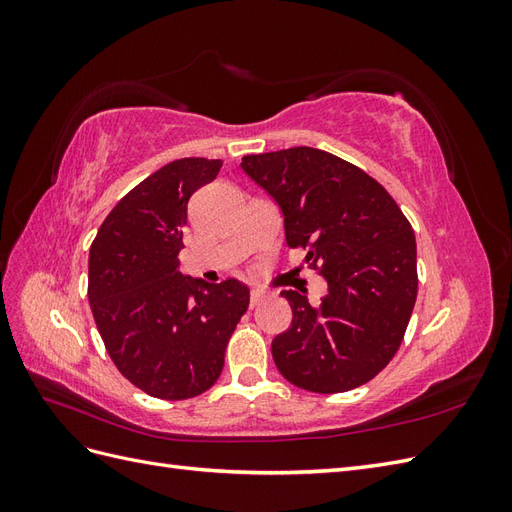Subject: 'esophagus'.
Returning a JSON list of instances; mask_svg holds the SVG:
<instances>
[{"label":"esophagus","mask_w":512,"mask_h":512,"mask_svg":"<svg viewBox=\"0 0 512 512\" xmlns=\"http://www.w3.org/2000/svg\"><path fill=\"white\" fill-rule=\"evenodd\" d=\"M265 297H267V292H265V290L252 288V292H250V303H252V307H254V305H260L262 301H265Z\"/></svg>","instance_id":"34e87169"}]
</instances>
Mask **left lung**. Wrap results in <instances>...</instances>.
I'll return each instance as SVG.
<instances>
[{
    "mask_svg": "<svg viewBox=\"0 0 512 512\" xmlns=\"http://www.w3.org/2000/svg\"><path fill=\"white\" fill-rule=\"evenodd\" d=\"M284 215L286 243L307 250L327 294L282 290L290 327L271 344L280 374L312 393L356 389L389 365L416 301V239L391 194L361 168L314 147L241 160Z\"/></svg>",
    "mask_w": 512,
    "mask_h": 512,
    "instance_id": "1",
    "label": "left lung"
}]
</instances>
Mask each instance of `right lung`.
I'll use <instances>...</instances> for the list:
<instances>
[{
	"mask_svg": "<svg viewBox=\"0 0 512 512\" xmlns=\"http://www.w3.org/2000/svg\"><path fill=\"white\" fill-rule=\"evenodd\" d=\"M222 160L181 158L123 196L89 250V305L106 352L134 386L158 399H190L215 384L237 322L250 305L239 280L183 275L179 252L190 196Z\"/></svg>",
	"mask_w": 512,
	"mask_h": 512,
	"instance_id": "add662e5",
	"label": "right lung"
}]
</instances>
